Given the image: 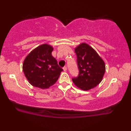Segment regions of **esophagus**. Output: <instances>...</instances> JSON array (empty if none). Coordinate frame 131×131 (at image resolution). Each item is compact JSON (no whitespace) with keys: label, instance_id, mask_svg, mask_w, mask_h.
<instances>
[{"label":"esophagus","instance_id":"34e87169","mask_svg":"<svg viewBox=\"0 0 131 131\" xmlns=\"http://www.w3.org/2000/svg\"><path fill=\"white\" fill-rule=\"evenodd\" d=\"M62 69H63V70H64V71H66V70H67V67H64L63 68H62Z\"/></svg>","mask_w":131,"mask_h":131}]
</instances>
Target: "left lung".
Instances as JSON below:
<instances>
[{"mask_svg": "<svg viewBox=\"0 0 131 131\" xmlns=\"http://www.w3.org/2000/svg\"><path fill=\"white\" fill-rule=\"evenodd\" d=\"M79 74L72 80L82 90L94 88L101 82L105 71V66L96 52L85 43L75 48Z\"/></svg>", "mask_w": 131, "mask_h": 131, "instance_id": "8db88e82", "label": "left lung"}]
</instances>
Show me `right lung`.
I'll list each match as a JSON object with an SVG mask.
<instances>
[{
	"mask_svg": "<svg viewBox=\"0 0 131 131\" xmlns=\"http://www.w3.org/2000/svg\"><path fill=\"white\" fill-rule=\"evenodd\" d=\"M53 48L43 44L33 50L24 61L23 70L28 82L35 87L47 89L57 81L63 71L52 55Z\"/></svg>",
	"mask_w": 131,
	"mask_h": 131,
	"instance_id": "add662e5",
	"label": "right lung"
}]
</instances>
